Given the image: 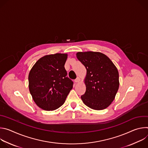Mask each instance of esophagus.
Here are the masks:
<instances>
[{"label":"esophagus","mask_w":148,"mask_h":148,"mask_svg":"<svg viewBox=\"0 0 148 148\" xmlns=\"http://www.w3.org/2000/svg\"><path fill=\"white\" fill-rule=\"evenodd\" d=\"M79 81H80V78H79V77H77V78L74 80V82H75V83H78V82H79Z\"/></svg>","instance_id":"1"}]
</instances>
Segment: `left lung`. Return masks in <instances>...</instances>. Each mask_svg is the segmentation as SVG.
Masks as SVG:
<instances>
[{
	"label": "left lung",
	"instance_id": "1",
	"mask_svg": "<svg viewBox=\"0 0 148 148\" xmlns=\"http://www.w3.org/2000/svg\"><path fill=\"white\" fill-rule=\"evenodd\" d=\"M78 60L86 67L85 94L81 98L95 110L107 108L115 99L119 88L118 71L112 61L99 52H78Z\"/></svg>",
	"mask_w": 148,
	"mask_h": 148
}]
</instances>
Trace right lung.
Returning <instances> with one entry per match:
<instances>
[{
	"instance_id": "obj_1",
	"label": "right lung",
	"mask_w": 148,
	"mask_h": 148,
	"mask_svg": "<svg viewBox=\"0 0 148 148\" xmlns=\"http://www.w3.org/2000/svg\"><path fill=\"white\" fill-rule=\"evenodd\" d=\"M67 54L56 53L40 58L29 74V88L36 105L46 111L55 110L64 103L73 82L64 64Z\"/></svg>"
}]
</instances>
